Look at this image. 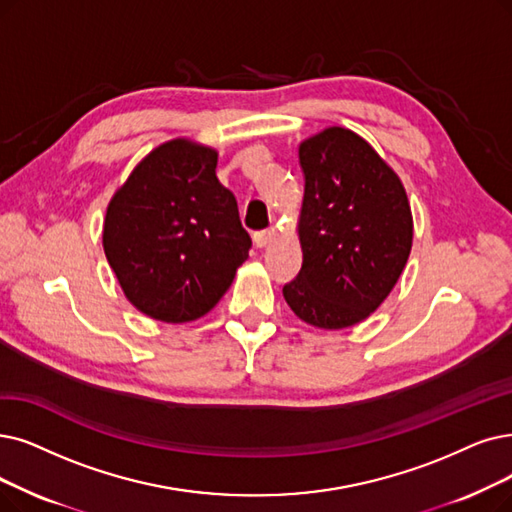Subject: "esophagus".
Listing matches in <instances>:
<instances>
[{
	"instance_id": "34e87169",
	"label": "esophagus",
	"mask_w": 512,
	"mask_h": 512,
	"mask_svg": "<svg viewBox=\"0 0 512 512\" xmlns=\"http://www.w3.org/2000/svg\"><path fill=\"white\" fill-rule=\"evenodd\" d=\"M273 239H275V231L273 229H264V231H256L254 233L256 248H264V245H269Z\"/></svg>"
}]
</instances>
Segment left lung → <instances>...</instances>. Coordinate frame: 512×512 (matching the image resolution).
I'll return each mask as SVG.
<instances>
[{
  "mask_svg": "<svg viewBox=\"0 0 512 512\" xmlns=\"http://www.w3.org/2000/svg\"><path fill=\"white\" fill-rule=\"evenodd\" d=\"M302 267L283 298L306 323L342 330L391 294L412 250V210L397 174L351 130L300 145Z\"/></svg>",
  "mask_w": 512,
  "mask_h": 512,
  "instance_id": "8db88e82",
  "label": "left lung"
}]
</instances>
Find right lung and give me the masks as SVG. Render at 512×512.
Returning <instances> with one entry per match:
<instances>
[{
    "label": "right lung",
    "instance_id": "obj_1",
    "mask_svg": "<svg viewBox=\"0 0 512 512\" xmlns=\"http://www.w3.org/2000/svg\"><path fill=\"white\" fill-rule=\"evenodd\" d=\"M102 245L128 300L182 323L214 309L252 239L216 178V153L172 140L142 159L111 199Z\"/></svg>",
    "mask_w": 512,
    "mask_h": 512
}]
</instances>
